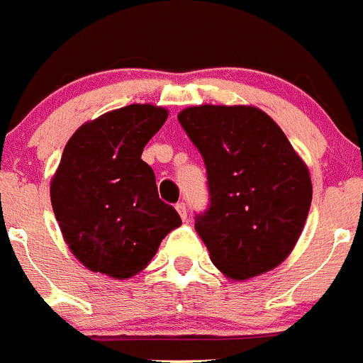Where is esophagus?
I'll use <instances>...</instances> for the list:
<instances>
[{"mask_svg":"<svg viewBox=\"0 0 363 363\" xmlns=\"http://www.w3.org/2000/svg\"><path fill=\"white\" fill-rule=\"evenodd\" d=\"M175 210H177L179 216H181L182 219L186 220V217H188V210H186V204L184 203H177V204H175Z\"/></svg>","mask_w":363,"mask_h":363,"instance_id":"obj_1","label":"esophagus"}]
</instances>
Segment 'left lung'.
Returning <instances> with one entry per match:
<instances>
[{
  "label": "left lung",
  "instance_id": "left-lung-1",
  "mask_svg": "<svg viewBox=\"0 0 363 363\" xmlns=\"http://www.w3.org/2000/svg\"><path fill=\"white\" fill-rule=\"evenodd\" d=\"M177 118L206 164L210 204L195 216V230L212 263L238 281L276 269L313 201L305 162L257 107L204 104Z\"/></svg>",
  "mask_w": 363,
  "mask_h": 363
}]
</instances>
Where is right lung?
Listing matches in <instances>:
<instances>
[{
	"label": "right lung",
	"mask_w": 363,
	"mask_h": 363,
	"mask_svg": "<svg viewBox=\"0 0 363 363\" xmlns=\"http://www.w3.org/2000/svg\"><path fill=\"white\" fill-rule=\"evenodd\" d=\"M168 118L164 107L131 104L74 131L50 181L65 242L84 267L111 277L140 272L160 241L181 226L159 199L155 173L140 159Z\"/></svg>",
	"instance_id": "add662e5"
}]
</instances>
